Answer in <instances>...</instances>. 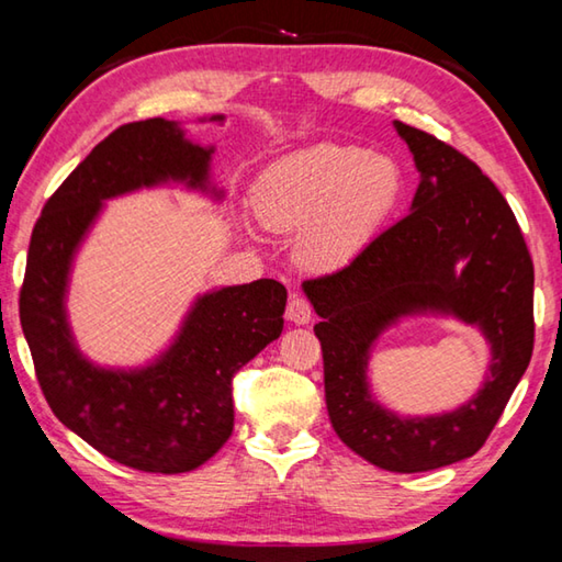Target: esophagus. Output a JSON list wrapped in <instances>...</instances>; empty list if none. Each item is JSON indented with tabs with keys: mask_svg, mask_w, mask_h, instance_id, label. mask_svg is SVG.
<instances>
[{
	"mask_svg": "<svg viewBox=\"0 0 562 562\" xmlns=\"http://www.w3.org/2000/svg\"><path fill=\"white\" fill-rule=\"evenodd\" d=\"M284 317L294 322V325H310V322H312L310 302L300 297V294H292L290 302H288V310H284Z\"/></svg>",
	"mask_w": 562,
	"mask_h": 562,
	"instance_id": "1",
	"label": "esophagus"
}]
</instances>
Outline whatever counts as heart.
<instances>
[{
	"mask_svg": "<svg viewBox=\"0 0 562 562\" xmlns=\"http://www.w3.org/2000/svg\"><path fill=\"white\" fill-rule=\"evenodd\" d=\"M404 186L392 156L319 144L274 160L255 186V207L274 231H302L297 258L304 265L339 270L376 240Z\"/></svg>",
	"mask_w": 562,
	"mask_h": 562,
	"instance_id": "1",
	"label": "heart"
}]
</instances>
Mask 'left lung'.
<instances>
[{
	"label": "left lung",
	"mask_w": 562,
	"mask_h": 562,
	"mask_svg": "<svg viewBox=\"0 0 562 562\" xmlns=\"http://www.w3.org/2000/svg\"><path fill=\"white\" fill-rule=\"evenodd\" d=\"M414 156L408 215L304 294L322 322L329 422L361 459L394 473L463 461L486 443L532 355V260L506 198L473 160L431 133L394 121ZM408 316H451L490 341L484 384L453 413L404 417L368 386V359L386 328Z\"/></svg>",
	"instance_id": "8db88e82"
}]
</instances>
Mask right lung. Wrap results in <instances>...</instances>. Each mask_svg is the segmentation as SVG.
<instances>
[{"label": "right lung", "instance_id": "add662e5", "mask_svg": "<svg viewBox=\"0 0 562 562\" xmlns=\"http://www.w3.org/2000/svg\"><path fill=\"white\" fill-rule=\"evenodd\" d=\"M223 126V113L201 119ZM215 146L178 121L126 123L103 138L46 201L34 225L19 319L56 418L109 459L146 473L203 465L233 434V376L282 335L288 290L278 280L198 294L164 351L138 367H101L69 325L74 260L113 198L183 186L221 203Z\"/></svg>", "mask_w": 562, "mask_h": 562}]
</instances>
